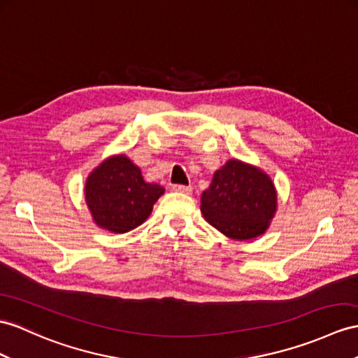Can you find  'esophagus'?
<instances>
[{
	"label": "esophagus",
	"mask_w": 358,
	"mask_h": 358,
	"mask_svg": "<svg viewBox=\"0 0 358 358\" xmlns=\"http://www.w3.org/2000/svg\"><path fill=\"white\" fill-rule=\"evenodd\" d=\"M173 189L176 191V193H184V194H191V191H193V188L189 185H173Z\"/></svg>",
	"instance_id": "1"
}]
</instances>
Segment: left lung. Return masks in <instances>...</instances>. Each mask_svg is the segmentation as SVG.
I'll return each mask as SVG.
<instances>
[{
    "label": "left lung",
    "instance_id": "left-lung-1",
    "mask_svg": "<svg viewBox=\"0 0 358 358\" xmlns=\"http://www.w3.org/2000/svg\"><path fill=\"white\" fill-rule=\"evenodd\" d=\"M200 211L226 237L250 240L264 234L276 213L272 179L254 165L229 159L200 197Z\"/></svg>",
    "mask_w": 358,
    "mask_h": 358
}]
</instances>
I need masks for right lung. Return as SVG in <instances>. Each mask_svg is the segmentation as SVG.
<instances>
[{
    "label": "right lung",
    "instance_id": "right-lung-1",
    "mask_svg": "<svg viewBox=\"0 0 358 358\" xmlns=\"http://www.w3.org/2000/svg\"><path fill=\"white\" fill-rule=\"evenodd\" d=\"M164 191L161 185L145 182L141 170L126 155H115L91 171L85 199L95 224L124 234L147 220Z\"/></svg>",
    "mask_w": 358,
    "mask_h": 358
}]
</instances>
